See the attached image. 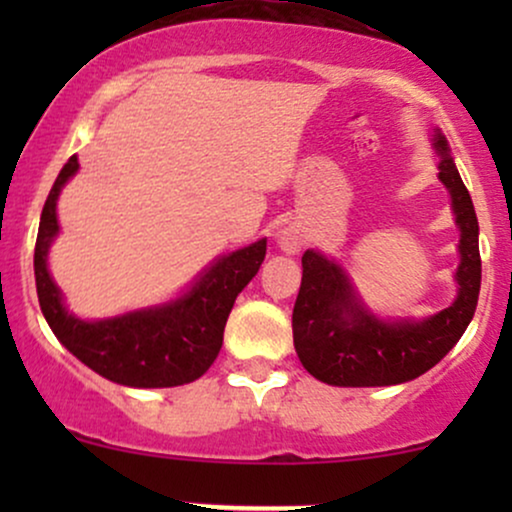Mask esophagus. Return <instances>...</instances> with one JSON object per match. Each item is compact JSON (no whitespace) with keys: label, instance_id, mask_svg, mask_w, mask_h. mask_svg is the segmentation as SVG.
<instances>
[{"label":"esophagus","instance_id":"1","mask_svg":"<svg viewBox=\"0 0 512 512\" xmlns=\"http://www.w3.org/2000/svg\"><path fill=\"white\" fill-rule=\"evenodd\" d=\"M303 245L301 236H298L296 231H284L281 233V248H284L286 252H298V248Z\"/></svg>","mask_w":512,"mask_h":512}]
</instances>
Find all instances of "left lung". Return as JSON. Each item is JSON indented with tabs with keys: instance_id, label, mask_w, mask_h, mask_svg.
Segmentation results:
<instances>
[{
	"instance_id": "obj_1",
	"label": "left lung",
	"mask_w": 512,
	"mask_h": 512,
	"mask_svg": "<svg viewBox=\"0 0 512 512\" xmlns=\"http://www.w3.org/2000/svg\"><path fill=\"white\" fill-rule=\"evenodd\" d=\"M438 178L448 187L460 228L457 298L426 320L387 322L358 301L349 276L337 262L305 250L303 279L293 305V346L303 368L327 385L383 387L419 378L433 368L472 322L481 289L479 221L472 197L450 158L448 139L433 134Z\"/></svg>"
}]
</instances>
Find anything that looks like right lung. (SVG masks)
<instances>
[{"instance_id":"add662e5","label":"right lung","mask_w":512,"mask_h":512,"mask_svg":"<svg viewBox=\"0 0 512 512\" xmlns=\"http://www.w3.org/2000/svg\"><path fill=\"white\" fill-rule=\"evenodd\" d=\"M76 170L79 161L72 156L45 199L35 240V286L50 330L81 363L117 385L175 387L202 378L219 356L223 327L238 293L267 255V240L219 257L178 301L86 322L64 308L62 293L48 272L50 243L60 231L57 197Z\"/></svg>"}]
</instances>
